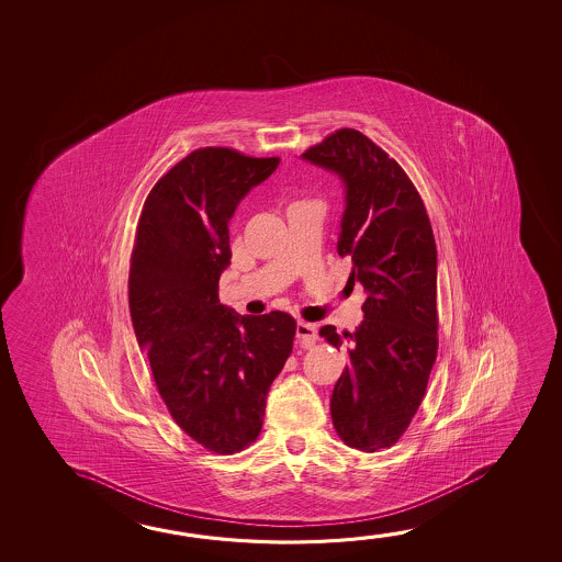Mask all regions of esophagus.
Returning a JSON list of instances; mask_svg holds the SVG:
<instances>
[{"label":"esophagus","mask_w":562,"mask_h":562,"mask_svg":"<svg viewBox=\"0 0 562 562\" xmlns=\"http://www.w3.org/2000/svg\"><path fill=\"white\" fill-rule=\"evenodd\" d=\"M295 337L302 342V347H312L317 340V327L313 323L297 322Z\"/></svg>","instance_id":"obj_1"}]
</instances>
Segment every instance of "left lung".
I'll list each match as a JSON object with an SVG mask.
<instances>
[{"mask_svg": "<svg viewBox=\"0 0 562 562\" xmlns=\"http://www.w3.org/2000/svg\"><path fill=\"white\" fill-rule=\"evenodd\" d=\"M304 160L345 186L337 252L367 300L355 333L322 327L349 367L333 387L331 417L345 445L374 452L412 424L437 359V247L419 193L402 166L360 131L339 130Z\"/></svg>", "mask_w": 562, "mask_h": 562, "instance_id": "obj_1", "label": "left lung"}]
</instances>
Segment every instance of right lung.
<instances>
[{"label":"right lung","instance_id":"add662e5","mask_svg":"<svg viewBox=\"0 0 562 562\" xmlns=\"http://www.w3.org/2000/svg\"><path fill=\"white\" fill-rule=\"evenodd\" d=\"M278 165L233 148L193 150L148 193L131 255V322L158 394L193 441L220 454L257 439L294 342L292 315L220 304L231 217Z\"/></svg>","mask_w":562,"mask_h":562}]
</instances>
